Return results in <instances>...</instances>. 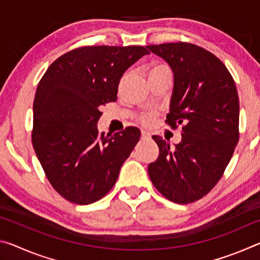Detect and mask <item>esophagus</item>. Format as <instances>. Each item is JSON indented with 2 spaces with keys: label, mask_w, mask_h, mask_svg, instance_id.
<instances>
[{
  "label": "esophagus",
  "mask_w": 260,
  "mask_h": 260,
  "mask_svg": "<svg viewBox=\"0 0 260 260\" xmlns=\"http://www.w3.org/2000/svg\"><path fill=\"white\" fill-rule=\"evenodd\" d=\"M151 138V135L149 132H146V131H142V133H141V139L142 140H149Z\"/></svg>",
  "instance_id": "esophagus-1"
}]
</instances>
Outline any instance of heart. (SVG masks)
<instances>
[{
  "label": "heart",
  "instance_id": "heart-1",
  "mask_svg": "<svg viewBox=\"0 0 260 260\" xmlns=\"http://www.w3.org/2000/svg\"><path fill=\"white\" fill-rule=\"evenodd\" d=\"M164 70H170V68L164 63H153L151 65V69H150V72H149V74L155 73L158 71H164ZM155 118H156L155 112H147V113L141 114L138 120L141 125L151 126L153 124V121H155Z\"/></svg>",
  "mask_w": 260,
  "mask_h": 260
}]
</instances>
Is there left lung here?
Masks as SVG:
<instances>
[{
    "label": "left lung",
    "mask_w": 260,
    "mask_h": 260,
    "mask_svg": "<svg viewBox=\"0 0 260 260\" xmlns=\"http://www.w3.org/2000/svg\"><path fill=\"white\" fill-rule=\"evenodd\" d=\"M174 73L166 124L182 125V140L170 148L153 135L159 157L148 167L165 199L189 204L209 193L221 179L240 139V103L235 81L212 52L189 42L147 46Z\"/></svg>",
    "instance_id": "obj_1"
}]
</instances>
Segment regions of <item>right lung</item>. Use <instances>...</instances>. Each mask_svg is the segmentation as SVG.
I'll use <instances>...</instances> for the list:
<instances>
[{"label": "right lung", "instance_id": "obj_1", "mask_svg": "<svg viewBox=\"0 0 260 260\" xmlns=\"http://www.w3.org/2000/svg\"><path fill=\"white\" fill-rule=\"evenodd\" d=\"M141 46H85L47 69L33 103L32 143L52 188L72 203L99 201L116 183L121 165L140 140L126 127L100 133L102 105L116 102L120 78L143 55Z\"/></svg>", "mask_w": 260, "mask_h": 260}]
</instances>
